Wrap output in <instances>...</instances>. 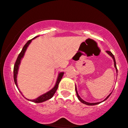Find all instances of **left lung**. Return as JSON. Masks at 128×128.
Listing matches in <instances>:
<instances>
[{
    "mask_svg": "<svg viewBox=\"0 0 128 128\" xmlns=\"http://www.w3.org/2000/svg\"><path fill=\"white\" fill-rule=\"evenodd\" d=\"M106 52L107 54H108V55H109L110 56H111V58H112V59H113V61H114V67H115V68H116V72H117V67H116V60H115V58H114V56L113 55V54H112V53H111V52H110V51H106ZM75 90H76V94H77L78 98V99L79 100V101H80V102L82 103V104H86V105H98V104H100V103H102V102H104V101H105V100H106L107 99H108V98H109L110 95H111V94L112 93V92H111V93H110V94L108 95V96H107L106 98H105V99L104 100H103V101H101V102H95V103H90V102H86V101L84 100H83L82 99V98H80V96H79V95L78 92V91H77V88H76V86H75Z\"/></svg>",
    "mask_w": 128,
    "mask_h": 128,
    "instance_id": "1",
    "label": "left lung"
}]
</instances>
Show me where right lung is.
<instances>
[{"label":"right lung","mask_w":128,"mask_h":128,"mask_svg":"<svg viewBox=\"0 0 128 128\" xmlns=\"http://www.w3.org/2000/svg\"><path fill=\"white\" fill-rule=\"evenodd\" d=\"M38 36H36V37L33 38L32 39L30 40H29L28 42L25 44V45L24 46V47H23V49H22L21 52L20 53V54L18 55V57H17V60H16V62L15 63V65H14V82H15L16 86H17V88H18L19 92H21L22 94V92H20V90H19L18 87V85H17V74H18V69H19V66H20V62H21L22 58H23V56H24V54H25V52L26 51V49H27V48H28L29 45L30 44V43L32 42V41L34 39L38 37ZM64 72H60L59 73H58V78H57L56 81L55 86H54V87H53L50 90H49V92H46V93L43 94H42L41 96L38 97L37 98H36V99H27V98H26L25 97L23 96V94H22V96L24 97V98H25L27 100H28L30 101V102H35V103H42V102H45V101L48 100H49L50 99H51V98H52V97L54 96V94L55 93L56 90L58 89V85H59V83L60 82V81H61V79H62V78L63 75H64Z\"/></svg>","instance_id":"add662e5"}]
</instances>
